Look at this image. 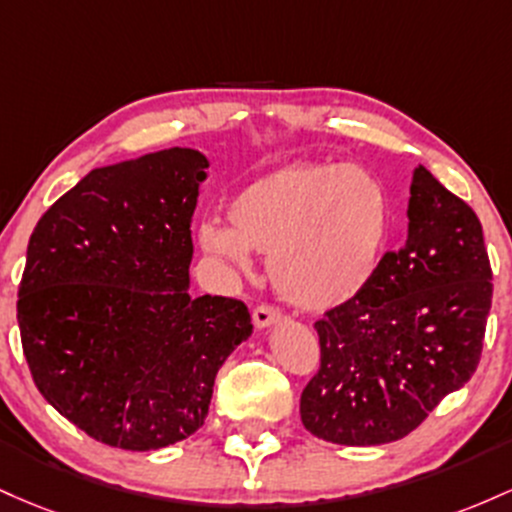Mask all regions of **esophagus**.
<instances>
[{
	"label": "esophagus",
	"instance_id": "1",
	"mask_svg": "<svg viewBox=\"0 0 512 512\" xmlns=\"http://www.w3.org/2000/svg\"><path fill=\"white\" fill-rule=\"evenodd\" d=\"M278 319H280V312L275 307H271V304H258L254 309V324L258 329H268V326L275 324Z\"/></svg>",
	"mask_w": 512,
	"mask_h": 512
}]
</instances>
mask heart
<instances>
[{
    "label": "heart",
    "mask_w": 512,
    "mask_h": 512,
    "mask_svg": "<svg viewBox=\"0 0 512 512\" xmlns=\"http://www.w3.org/2000/svg\"><path fill=\"white\" fill-rule=\"evenodd\" d=\"M229 222H205V254L249 271V249L268 256L271 283L287 302L324 312L353 300L375 275L392 234V198L363 166L302 162L241 188Z\"/></svg>",
    "instance_id": "1"
}]
</instances>
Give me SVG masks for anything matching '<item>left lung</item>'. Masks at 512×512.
<instances>
[{
  "label": "left lung",
  "mask_w": 512,
  "mask_h": 512,
  "mask_svg": "<svg viewBox=\"0 0 512 512\" xmlns=\"http://www.w3.org/2000/svg\"><path fill=\"white\" fill-rule=\"evenodd\" d=\"M406 215V244L314 324L321 363L300 416L326 442L401 440L479 365L493 295L479 217L421 164Z\"/></svg>",
  "instance_id": "8db88e82"
}]
</instances>
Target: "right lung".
<instances>
[{"label": "right lung", "mask_w": 512, "mask_h": 512, "mask_svg": "<svg viewBox=\"0 0 512 512\" xmlns=\"http://www.w3.org/2000/svg\"><path fill=\"white\" fill-rule=\"evenodd\" d=\"M208 159L171 147L89 171L33 229L16 319L38 392L89 438L147 452L205 423L251 336L232 297H193L191 220Z\"/></svg>", "instance_id": "right-lung-1"}]
</instances>
